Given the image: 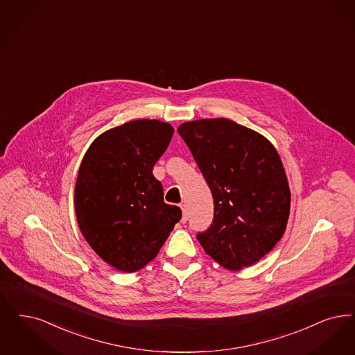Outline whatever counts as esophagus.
I'll list each match as a JSON object with an SVG mask.
<instances>
[{
	"mask_svg": "<svg viewBox=\"0 0 355 355\" xmlns=\"http://www.w3.org/2000/svg\"><path fill=\"white\" fill-rule=\"evenodd\" d=\"M180 207H181V210H182V223H186V220H187V218H189L186 205H184V203H181V205H180Z\"/></svg>",
	"mask_w": 355,
	"mask_h": 355,
	"instance_id": "esophagus-1",
	"label": "esophagus"
}]
</instances>
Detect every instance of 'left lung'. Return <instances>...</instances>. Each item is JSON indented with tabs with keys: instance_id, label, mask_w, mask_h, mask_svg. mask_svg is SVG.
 I'll return each mask as SVG.
<instances>
[{
	"instance_id": "left-lung-1",
	"label": "left lung",
	"mask_w": 355,
	"mask_h": 355,
	"mask_svg": "<svg viewBox=\"0 0 355 355\" xmlns=\"http://www.w3.org/2000/svg\"><path fill=\"white\" fill-rule=\"evenodd\" d=\"M214 198L213 225L197 235L222 267L257 263L282 239L291 191L282 158L263 135L228 119H202L178 127Z\"/></svg>"
}]
</instances>
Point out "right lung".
<instances>
[{"label": "right lung", "instance_id": "add662e5", "mask_svg": "<svg viewBox=\"0 0 355 355\" xmlns=\"http://www.w3.org/2000/svg\"><path fill=\"white\" fill-rule=\"evenodd\" d=\"M174 129L133 120L105 130L87 149L73 193L85 241L105 263L132 273L156 257L182 211L164 202L153 166Z\"/></svg>", "mask_w": 355, "mask_h": 355}]
</instances>
